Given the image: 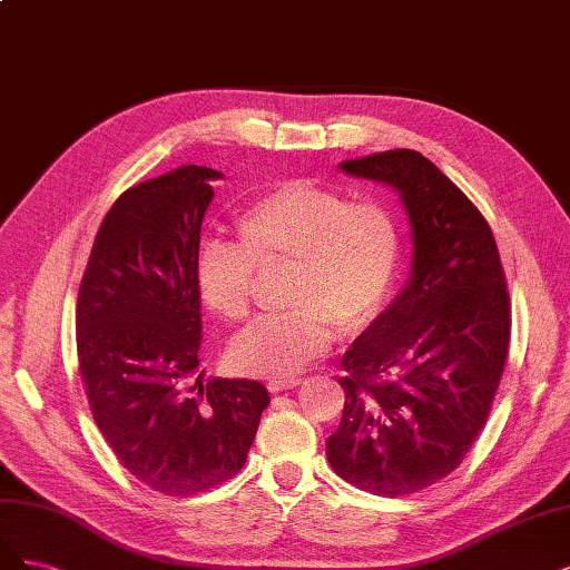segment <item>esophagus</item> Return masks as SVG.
I'll return each mask as SVG.
<instances>
[{"mask_svg":"<svg viewBox=\"0 0 570 570\" xmlns=\"http://www.w3.org/2000/svg\"><path fill=\"white\" fill-rule=\"evenodd\" d=\"M301 385V379H269L267 381V389L269 393H282V391H291Z\"/></svg>","mask_w":570,"mask_h":570,"instance_id":"esophagus-1","label":"esophagus"}]
</instances>
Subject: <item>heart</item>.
Instances as JSON below:
<instances>
[{"label": "heart", "instance_id": "heart-1", "mask_svg": "<svg viewBox=\"0 0 570 570\" xmlns=\"http://www.w3.org/2000/svg\"><path fill=\"white\" fill-rule=\"evenodd\" d=\"M238 246L208 242L196 255V288L225 322L248 315L258 268L288 267L282 317L250 322L229 345L238 372L288 376L324 355L334 326L355 334L389 305L402 250L397 215L381 200H353L336 187L296 179L238 217Z\"/></svg>", "mask_w": 570, "mask_h": 570}]
</instances>
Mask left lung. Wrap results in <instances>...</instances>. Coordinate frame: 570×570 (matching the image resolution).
Listing matches in <instances>:
<instances>
[{
    "mask_svg": "<svg viewBox=\"0 0 570 570\" xmlns=\"http://www.w3.org/2000/svg\"><path fill=\"white\" fill-rule=\"evenodd\" d=\"M338 168L400 194L412 269L341 360L345 405L326 459L343 481L397 498L445 479L483 431L509 351V293L485 217L429 158L393 149Z\"/></svg>",
    "mask_w": 570,
    "mask_h": 570,
    "instance_id": "left-lung-1",
    "label": "left lung"
}]
</instances>
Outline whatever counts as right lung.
<instances>
[{"instance_id": "1", "label": "right lung", "mask_w": 570, "mask_h": 570, "mask_svg": "<svg viewBox=\"0 0 570 570\" xmlns=\"http://www.w3.org/2000/svg\"><path fill=\"white\" fill-rule=\"evenodd\" d=\"M204 165L127 189L108 210L78 293V362L99 431L149 488L187 498L246 464L263 383L198 374L196 255L213 200Z\"/></svg>"}]
</instances>
